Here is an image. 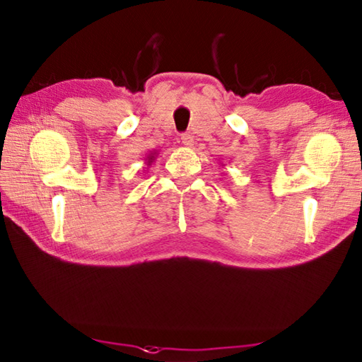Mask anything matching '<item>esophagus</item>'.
<instances>
[{
	"mask_svg": "<svg viewBox=\"0 0 362 362\" xmlns=\"http://www.w3.org/2000/svg\"><path fill=\"white\" fill-rule=\"evenodd\" d=\"M180 140H182V144L185 146V148H191V146L194 144V136L189 135V134H183L180 136Z\"/></svg>",
	"mask_w": 362,
	"mask_h": 362,
	"instance_id": "34e87169",
	"label": "esophagus"
}]
</instances>
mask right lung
<instances>
[{
	"label": "right lung",
	"mask_w": 362,
	"mask_h": 362,
	"mask_svg": "<svg viewBox=\"0 0 362 362\" xmlns=\"http://www.w3.org/2000/svg\"><path fill=\"white\" fill-rule=\"evenodd\" d=\"M157 156H158V152H157V151H151V152L148 153V156H146V161H144V163L148 165V168L153 163V160L157 158Z\"/></svg>",
	"instance_id": "right-lung-1"
}]
</instances>
